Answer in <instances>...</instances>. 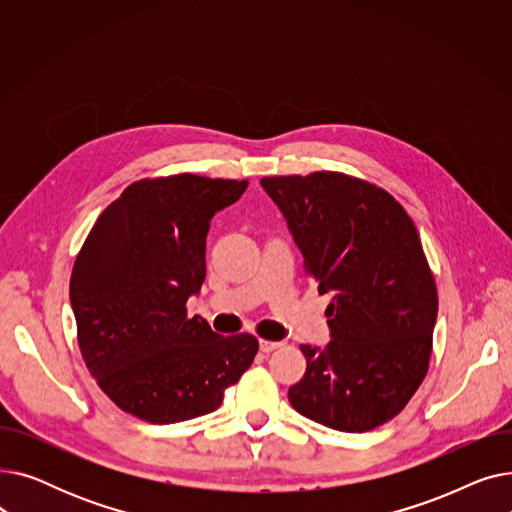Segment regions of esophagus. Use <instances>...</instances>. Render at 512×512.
I'll return each instance as SVG.
<instances>
[{"instance_id":"obj_1","label":"esophagus","mask_w":512,"mask_h":512,"mask_svg":"<svg viewBox=\"0 0 512 512\" xmlns=\"http://www.w3.org/2000/svg\"><path fill=\"white\" fill-rule=\"evenodd\" d=\"M280 346H282V342H278V340H265V338L259 340L261 353H272V351H276V348H280Z\"/></svg>"}]
</instances>
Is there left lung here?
<instances>
[{"mask_svg":"<svg viewBox=\"0 0 512 512\" xmlns=\"http://www.w3.org/2000/svg\"><path fill=\"white\" fill-rule=\"evenodd\" d=\"M305 274L321 294L330 344H303L307 369L288 390L303 417L361 434L394 419L429 369L438 288L419 232L382 186L342 172L265 176Z\"/></svg>","mask_w":512,"mask_h":512,"instance_id":"1","label":"left lung"}]
</instances>
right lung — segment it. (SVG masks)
<instances>
[{
  "instance_id": "1",
  "label": "right lung",
  "mask_w": 512,
  "mask_h": 512,
  "mask_svg": "<svg viewBox=\"0 0 512 512\" xmlns=\"http://www.w3.org/2000/svg\"><path fill=\"white\" fill-rule=\"evenodd\" d=\"M247 184L186 172L137 180L80 247L70 276L78 348L122 411L157 425L207 415L251 367L255 336H220L186 315L205 280L213 213Z\"/></svg>"
}]
</instances>
